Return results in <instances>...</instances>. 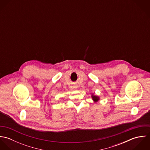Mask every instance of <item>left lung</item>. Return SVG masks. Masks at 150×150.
<instances>
[{
  "label": "left lung",
  "instance_id": "8db88e82",
  "mask_svg": "<svg viewBox=\"0 0 150 150\" xmlns=\"http://www.w3.org/2000/svg\"><path fill=\"white\" fill-rule=\"evenodd\" d=\"M92 99L94 102H98L99 100V98L98 96H94V95H92Z\"/></svg>",
  "mask_w": 150,
  "mask_h": 150
}]
</instances>
